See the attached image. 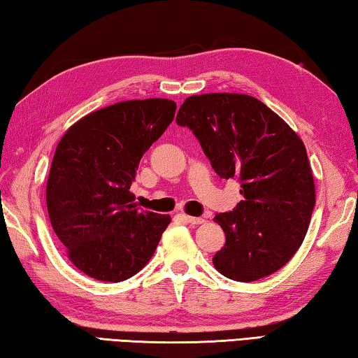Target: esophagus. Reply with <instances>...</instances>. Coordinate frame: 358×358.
<instances>
[{
	"label": "esophagus",
	"instance_id": "34e87169",
	"mask_svg": "<svg viewBox=\"0 0 358 358\" xmlns=\"http://www.w3.org/2000/svg\"><path fill=\"white\" fill-rule=\"evenodd\" d=\"M181 217L187 222L191 224V226H199V224H203L205 220L203 217H196V216H187V215H181Z\"/></svg>",
	"mask_w": 358,
	"mask_h": 358
}]
</instances>
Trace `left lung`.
<instances>
[{"mask_svg":"<svg viewBox=\"0 0 358 358\" xmlns=\"http://www.w3.org/2000/svg\"><path fill=\"white\" fill-rule=\"evenodd\" d=\"M175 121L192 131L221 178L241 185L243 201L215 216L226 234L216 270L243 282L275 273L303 243L316 203L301 138L264 102L238 93L189 96Z\"/></svg>","mask_w":358,"mask_h":358,"instance_id":"left-lung-1","label":"left lung"}]
</instances>
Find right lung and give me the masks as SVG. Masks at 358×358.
<instances>
[{"instance_id": "add662e5", "label": "right lung", "mask_w": 358, "mask_h": 358, "mask_svg": "<svg viewBox=\"0 0 358 358\" xmlns=\"http://www.w3.org/2000/svg\"><path fill=\"white\" fill-rule=\"evenodd\" d=\"M175 110L171 99L117 102L78 120L59 141L47 181L48 217L85 275L124 281L155 254L171 216L141 210L129 189Z\"/></svg>"}]
</instances>
